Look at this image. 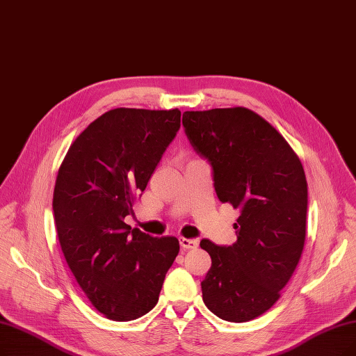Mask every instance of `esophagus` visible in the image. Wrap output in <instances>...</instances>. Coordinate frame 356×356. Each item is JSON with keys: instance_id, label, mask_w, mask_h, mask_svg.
Masks as SVG:
<instances>
[{"instance_id": "34e87169", "label": "esophagus", "mask_w": 356, "mask_h": 356, "mask_svg": "<svg viewBox=\"0 0 356 356\" xmlns=\"http://www.w3.org/2000/svg\"><path fill=\"white\" fill-rule=\"evenodd\" d=\"M180 245H181V249H184V250L196 249L197 240H195V238H180Z\"/></svg>"}]
</instances>
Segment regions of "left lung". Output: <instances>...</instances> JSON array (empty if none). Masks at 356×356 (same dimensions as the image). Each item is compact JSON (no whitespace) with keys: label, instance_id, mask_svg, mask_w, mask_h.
Here are the masks:
<instances>
[{"label":"left lung","instance_id":"left-lung-1","mask_svg":"<svg viewBox=\"0 0 356 356\" xmlns=\"http://www.w3.org/2000/svg\"><path fill=\"white\" fill-rule=\"evenodd\" d=\"M181 122L212 165L220 202L240 209L233 245L200 241L212 260L200 284L204 302L222 320H253L280 300L302 254V164L285 138L245 107L184 112Z\"/></svg>","mask_w":356,"mask_h":356}]
</instances>
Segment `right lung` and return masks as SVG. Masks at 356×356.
Instances as JSON below:
<instances>
[{"mask_svg": "<svg viewBox=\"0 0 356 356\" xmlns=\"http://www.w3.org/2000/svg\"><path fill=\"white\" fill-rule=\"evenodd\" d=\"M180 111L118 107L76 136L60 164L54 215L60 249L90 302L107 318L143 317L179 254L176 237L125 224L180 128Z\"/></svg>", "mask_w": 356, "mask_h": 356, "instance_id": "right-lung-1", "label": "right lung"}]
</instances>
